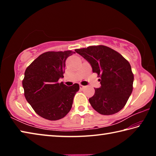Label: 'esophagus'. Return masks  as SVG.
<instances>
[{
  "label": "esophagus",
  "instance_id": "34e87169",
  "mask_svg": "<svg viewBox=\"0 0 156 156\" xmlns=\"http://www.w3.org/2000/svg\"><path fill=\"white\" fill-rule=\"evenodd\" d=\"M84 87H85V86L82 85V84H80V88L81 89H83Z\"/></svg>",
  "mask_w": 156,
  "mask_h": 156
}]
</instances>
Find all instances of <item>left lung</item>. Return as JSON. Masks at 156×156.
<instances>
[{
	"label": "left lung",
	"mask_w": 156,
	"mask_h": 156,
	"mask_svg": "<svg viewBox=\"0 0 156 156\" xmlns=\"http://www.w3.org/2000/svg\"><path fill=\"white\" fill-rule=\"evenodd\" d=\"M100 79V87L89 99L92 107L102 115H112L122 109L133 91V74L129 62L115 50L104 45L77 49Z\"/></svg>",
	"instance_id": "left-lung-1"
}]
</instances>
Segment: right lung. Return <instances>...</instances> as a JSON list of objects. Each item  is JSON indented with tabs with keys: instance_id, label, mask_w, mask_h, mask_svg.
<instances>
[{
	"instance_id": "add662e5",
	"label": "right lung",
	"mask_w": 156,
	"mask_h": 156,
	"mask_svg": "<svg viewBox=\"0 0 156 156\" xmlns=\"http://www.w3.org/2000/svg\"><path fill=\"white\" fill-rule=\"evenodd\" d=\"M74 52L47 51L40 55L25 72V97L37 114L49 120L64 118L72 109L79 84L58 83L65 73L66 59Z\"/></svg>"
}]
</instances>
